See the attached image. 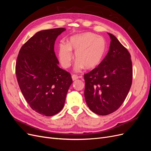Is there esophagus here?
Instances as JSON below:
<instances>
[{"mask_svg": "<svg viewBox=\"0 0 151 151\" xmlns=\"http://www.w3.org/2000/svg\"><path fill=\"white\" fill-rule=\"evenodd\" d=\"M79 78V77L77 76V75H75V74H74V75H72V80L73 81H76V80H77V79Z\"/></svg>", "mask_w": 151, "mask_h": 151, "instance_id": "1", "label": "esophagus"}]
</instances>
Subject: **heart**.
<instances>
[{
    "instance_id": "obj_1",
    "label": "heart",
    "mask_w": 151,
    "mask_h": 151,
    "mask_svg": "<svg viewBox=\"0 0 151 151\" xmlns=\"http://www.w3.org/2000/svg\"><path fill=\"white\" fill-rule=\"evenodd\" d=\"M106 50V43L102 36L91 32L70 36L67 43H60L58 48V59L61 65L68 68L75 52L77 60L74 70L80 72L86 67L91 70L97 67L103 60Z\"/></svg>"
}]
</instances>
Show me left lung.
I'll return each instance as SVG.
<instances>
[{"label": "left lung", "mask_w": 151, "mask_h": 151, "mask_svg": "<svg viewBox=\"0 0 151 151\" xmlns=\"http://www.w3.org/2000/svg\"><path fill=\"white\" fill-rule=\"evenodd\" d=\"M106 57L94 69L84 75V97L89 108L107 115L120 107L132 82L131 56L113 35Z\"/></svg>", "instance_id": "left-lung-1"}]
</instances>
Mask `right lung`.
<instances>
[{
	"label": "right lung",
	"mask_w": 151,
	"mask_h": 151,
	"mask_svg": "<svg viewBox=\"0 0 151 151\" xmlns=\"http://www.w3.org/2000/svg\"><path fill=\"white\" fill-rule=\"evenodd\" d=\"M65 28L38 31L23 45L17 56L16 74L25 99L34 111L51 116L60 112L72 79L58 66L55 42Z\"/></svg>",
	"instance_id": "obj_1"
}]
</instances>
